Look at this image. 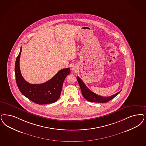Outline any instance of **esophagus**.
<instances>
[{
    "mask_svg": "<svg viewBox=\"0 0 146 146\" xmlns=\"http://www.w3.org/2000/svg\"><path fill=\"white\" fill-rule=\"evenodd\" d=\"M72 70H75V68L74 67H72Z\"/></svg>",
    "mask_w": 146,
    "mask_h": 146,
    "instance_id": "obj_1",
    "label": "esophagus"
}]
</instances>
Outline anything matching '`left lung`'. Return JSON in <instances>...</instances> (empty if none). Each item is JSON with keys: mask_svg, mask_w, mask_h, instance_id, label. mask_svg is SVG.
Masks as SVG:
<instances>
[{"mask_svg": "<svg viewBox=\"0 0 146 146\" xmlns=\"http://www.w3.org/2000/svg\"><path fill=\"white\" fill-rule=\"evenodd\" d=\"M76 79L80 86L82 96L84 97L86 100L90 102H100V103L107 102L111 100L112 99H113L114 97H115L116 96L118 95L120 93L121 91H120L118 93L110 96H107V97L101 96L93 93L91 90H90V89L85 85V84L84 83V82L79 76H77Z\"/></svg>", "mask_w": 146, "mask_h": 146, "instance_id": "8db88e82", "label": "left lung"}]
</instances>
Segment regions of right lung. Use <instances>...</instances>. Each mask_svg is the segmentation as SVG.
Returning <instances> with one entry per match:
<instances>
[{
  "mask_svg": "<svg viewBox=\"0 0 146 146\" xmlns=\"http://www.w3.org/2000/svg\"><path fill=\"white\" fill-rule=\"evenodd\" d=\"M21 52L17 56L15 64L16 82L23 94L36 104L44 105L55 102L60 98L64 81L70 73L69 68L59 70L50 80L41 84H31L23 78L20 72L19 60Z\"/></svg>",
  "mask_w": 146,
  "mask_h": 146,
  "instance_id": "right-lung-1",
  "label": "right lung"
}]
</instances>
